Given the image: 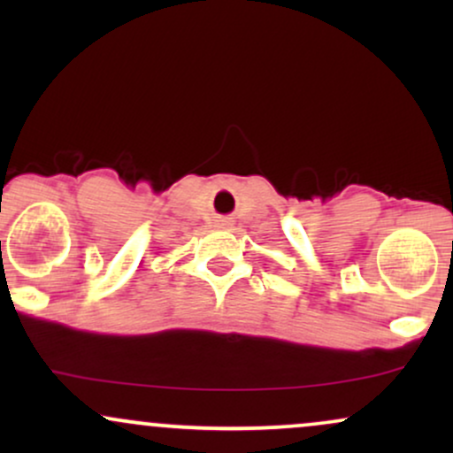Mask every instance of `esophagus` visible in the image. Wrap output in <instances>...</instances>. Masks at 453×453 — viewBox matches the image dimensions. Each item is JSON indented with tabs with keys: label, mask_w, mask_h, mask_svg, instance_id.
Listing matches in <instances>:
<instances>
[{
	"label": "esophagus",
	"mask_w": 453,
	"mask_h": 453,
	"mask_svg": "<svg viewBox=\"0 0 453 453\" xmlns=\"http://www.w3.org/2000/svg\"><path fill=\"white\" fill-rule=\"evenodd\" d=\"M230 226V221H217V227H227Z\"/></svg>",
	"instance_id": "esophagus-1"
}]
</instances>
